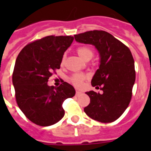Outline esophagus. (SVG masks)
Masks as SVG:
<instances>
[{
    "mask_svg": "<svg viewBox=\"0 0 151 151\" xmlns=\"http://www.w3.org/2000/svg\"><path fill=\"white\" fill-rule=\"evenodd\" d=\"M81 94H82V92H81V91H78V90L76 91V96H80V95Z\"/></svg>",
    "mask_w": 151,
    "mask_h": 151,
    "instance_id": "obj_1",
    "label": "esophagus"
}]
</instances>
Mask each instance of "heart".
Segmentation results:
<instances>
[{"mask_svg":"<svg viewBox=\"0 0 151 151\" xmlns=\"http://www.w3.org/2000/svg\"><path fill=\"white\" fill-rule=\"evenodd\" d=\"M77 52L79 55V56L83 59L84 60H90L94 55V52L92 50V48H90L88 46H80L77 48ZM65 62V56L63 57L62 59V64L64 63ZM87 78V77L85 74L81 73H76L73 74L70 78V81L73 85L76 86H81L82 85L83 81Z\"/></svg>","mask_w":151,"mask_h":151,"instance_id":"heart-1","label":"heart"}]
</instances>
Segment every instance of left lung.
Wrapping results in <instances>:
<instances>
[{
	"label": "left lung",
	"mask_w": 151,
	"mask_h": 151,
	"mask_svg": "<svg viewBox=\"0 0 151 151\" xmlns=\"http://www.w3.org/2000/svg\"><path fill=\"white\" fill-rule=\"evenodd\" d=\"M78 42L96 46L100 55V65L93 76L92 85L103 93L89 91L90 103L85 114L92 119L110 123L119 118L129 106L132 95L136 71L131 51L122 41L103 30L75 34Z\"/></svg>",
	"instance_id": "8db88e82"
}]
</instances>
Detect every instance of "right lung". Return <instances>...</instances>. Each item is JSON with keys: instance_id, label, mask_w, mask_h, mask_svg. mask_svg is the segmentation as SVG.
Returning <instances> with one entry per match:
<instances>
[{"instance_id": "right-lung-1", "label": "right lung", "mask_w": 151, "mask_h": 151, "mask_svg": "<svg viewBox=\"0 0 151 151\" xmlns=\"http://www.w3.org/2000/svg\"><path fill=\"white\" fill-rule=\"evenodd\" d=\"M72 36H51L32 41L19 52L12 73L15 99L25 116L34 124L49 126L65 114L63 103L74 96L75 90L63 81L58 88L48 86V79L60 64Z\"/></svg>"}]
</instances>
